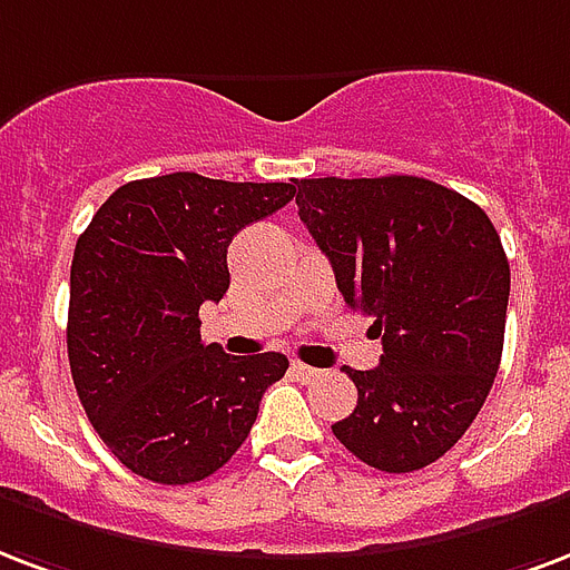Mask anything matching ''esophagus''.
Returning a JSON list of instances; mask_svg holds the SVG:
<instances>
[{
    "label": "esophagus",
    "instance_id": "34e87169",
    "mask_svg": "<svg viewBox=\"0 0 570 570\" xmlns=\"http://www.w3.org/2000/svg\"><path fill=\"white\" fill-rule=\"evenodd\" d=\"M289 373H293L298 382H316L320 376H323V371H316V367H307V364H302V362L289 364Z\"/></svg>",
    "mask_w": 570,
    "mask_h": 570
}]
</instances>
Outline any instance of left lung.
<instances>
[{"mask_svg": "<svg viewBox=\"0 0 570 570\" xmlns=\"http://www.w3.org/2000/svg\"><path fill=\"white\" fill-rule=\"evenodd\" d=\"M295 203L343 302L382 337L380 367H343L358 406L334 436L382 472L430 466L475 421L502 362L511 268L497 227L419 176L302 179Z\"/></svg>", "mask_w": 570, "mask_h": 570, "instance_id": "1", "label": "left lung"}]
</instances>
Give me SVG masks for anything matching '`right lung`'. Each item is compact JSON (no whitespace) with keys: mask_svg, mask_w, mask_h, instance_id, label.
<instances>
[{"mask_svg":"<svg viewBox=\"0 0 570 570\" xmlns=\"http://www.w3.org/2000/svg\"><path fill=\"white\" fill-rule=\"evenodd\" d=\"M298 181H224L169 173L121 185L71 263L68 362L107 449L158 484L224 466L286 373L281 353L227 355L199 341V304L229 289L238 229L295 197Z\"/></svg>","mask_w":570,"mask_h":570,"instance_id":"obj_1","label":"right lung"}]
</instances>
